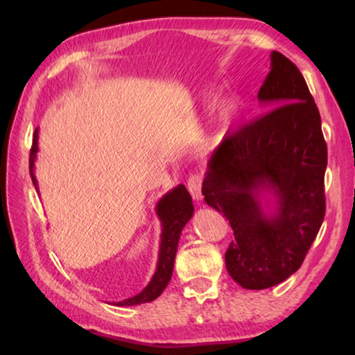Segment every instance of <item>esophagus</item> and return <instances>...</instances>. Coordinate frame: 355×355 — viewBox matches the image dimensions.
Wrapping results in <instances>:
<instances>
[{"instance_id":"34e87169","label":"esophagus","mask_w":355,"mask_h":355,"mask_svg":"<svg viewBox=\"0 0 355 355\" xmlns=\"http://www.w3.org/2000/svg\"><path fill=\"white\" fill-rule=\"evenodd\" d=\"M188 189L191 192L192 199L194 200H202V175L199 173H192L188 178Z\"/></svg>"}]
</instances>
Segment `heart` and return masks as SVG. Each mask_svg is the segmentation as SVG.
Returning <instances> with one entry per match:
<instances>
[{"instance_id": "heart-1", "label": "heart", "mask_w": 355, "mask_h": 355, "mask_svg": "<svg viewBox=\"0 0 355 355\" xmlns=\"http://www.w3.org/2000/svg\"><path fill=\"white\" fill-rule=\"evenodd\" d=\"M235 114H236V105L233 103V101H225V103L220 106L219 125H220L222 131H225L228 128V125L232 123V120H233V117H235Z\"/></svg>"}]
</instances>
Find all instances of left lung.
<instances>
[{
    "label": "left lung",
    "instance_id": "8db88e82",
    "mask_svg": "<svg viewBox=\"0 0 355 355\" xmlns=\"http://www.w3.org/2000/svg\"><path fill=\"white\" fill-rule=\"evenodd\" d=\"M271 107L214 150L202 184L209 207L230 222L228 274L245 290L279 285L304 263L326 214L327 146L302 73L279 51L258 92ZM278 199L263 213L261 194Z\"/></svg>",
    "mask_w": 355,
    "mask_h": 355
}]
</instances>
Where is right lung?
I'll return each mask as SVG.
<instances>
[{
	"mask_svg": "<svg viewBox=\"0 0 355 355\" xmlns=\"http://www.w3.org/2000/svg\"><path fill=\"white\" fill-rule=\"evenodd\" d=\"M37 139H39V128H35L33 135V147L31 155H29V172L35 188H37V180L34 177V161L35 153H37ZM156 213L161 219L163 232H161V244H159V257L158 264H156V272L150 280V284L144 290L136 294V296L120 300L116 305H137L152 302L169 284L173 271V261H175V254L178 248L180 233L183 227L188 224V220L194 214V205L188 189L183 184H178L177 188L167 192V194L158 202L156 205Z\"/></svg>",
	"mask_w": 355,
	"mask_h": 355,
	"instance_id": "1",
	"label": "right lung"
}]
</instances>
